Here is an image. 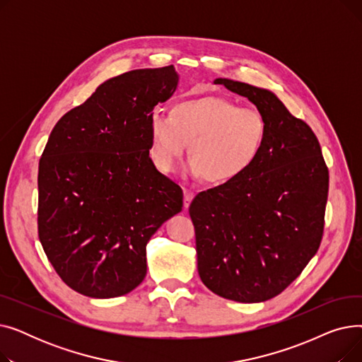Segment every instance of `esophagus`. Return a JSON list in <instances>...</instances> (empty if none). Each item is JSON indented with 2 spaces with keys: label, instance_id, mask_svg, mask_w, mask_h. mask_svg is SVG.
Returning <instances> with one entry per match:
<instances>
[{
  "label": "esophagus",
  "instance_id": "esophagus-1",
  "mask_svg": "<svg viewBox=\"0 0 362 362\" xmlns=\"http://www.w3.org/2000/svg\"><path fill=\"white\" fill-rule=\"evenodd\" d=\"M183 205H185V208H189V205H191V202H192V199H194V192L192 191H189V189H183Z\"/></svg>",
  "mask_w": 362,
  "mask_h": 362
}]
</instances>
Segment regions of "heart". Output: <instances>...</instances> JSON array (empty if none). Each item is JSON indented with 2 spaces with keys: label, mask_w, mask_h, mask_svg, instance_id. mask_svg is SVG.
Wrapping results in <instances>:
<instances>
[{
  "label": "heart",
  "mask_w": 362,
  "mask_h": 362,
  "mask_svg": "<svg viewBox=\"0 0 362 362\" xmlns=\"http://www.w3.org/2000/svg\"><path fill=\"white\" fill-rule=\"evenodd\" d=\"M148 132V156L160 173L175 170L187 144L189 173L221 185L238 179L255 163L269 126L258 110L204 95L177 101L168 114L152 111Z\"/></svg>",
  "instance_id": "obj_1"
}]
</instances>
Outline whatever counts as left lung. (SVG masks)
<instances>
[{"mask_svg":"<svg viewBox=\"0 0 362 362\" xmlns=\"http://www.w3.org/2000/svg\"><path fill=\"white\" fill-rule=\"evenodd\" d=\"M214 83L248 98L269 135L243 175L191 202L198 273L221 298L264 302L286 289L320 248L329 168L311 127L272 90L230 79Z\"/></svg>","mask_w":362,"mask_h":362,"instance_id":"obj_1","label":"left lung"}]
</instances>
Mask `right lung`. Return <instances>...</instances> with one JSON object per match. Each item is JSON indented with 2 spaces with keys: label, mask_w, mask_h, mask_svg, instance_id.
<instances>
[{
  "label": "right lung",
  "mask_w": 362,
  "mask_h": 362,
  "mask_svg": "<svg viewBox=\"0 0 362 362\" xmlns=\"http://www.w3.org/2000/svg\"><path fill=\"white\" fill-rule=\"evenodd\" d=\"M173 66L111 78L57 122L37 171V235L54 270L89 298L129 293L146 243L182 211L183 192L148 156L154 107L175 93Z\"/></svg>",
  "instance_id": "right-lung-1"
}]
</instances>
